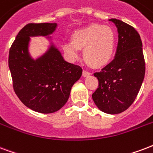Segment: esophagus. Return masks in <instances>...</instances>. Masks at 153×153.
I'll list each match as a JSON object with an SVG mask.
<instances>
[{"instance_id":"esophagus-1","label":"esophagus","mask_w":153,"mask_h":153,"mask_svg":"<svg viewBox=\"0 0 153 153\" xmlns=\"http://www.w3.org/2000/svg\"><path fill=\"white\" fill-rule=\"evenodd\" d=\"M82 74H83V76H89L91 73L89 72V71H87V70H83V72H82Z\"/></svg>"}]
</instances>
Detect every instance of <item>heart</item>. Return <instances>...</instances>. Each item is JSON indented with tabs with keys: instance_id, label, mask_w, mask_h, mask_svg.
Masks as SVG:
<instances>
[{
	"instance_id": "1",
	"label": "heart",
	"mask_w": 153,
	"mask_h": 153,
	"mask_svg": "<svg viewBox=\"0 0 153 153\" xmlns=\"http://www.w3.org/2000/svg\"><path fill=\"white\" fill-rule=\"evenodd\" d=\"M116 37L110 26L94 24L72 34V41L64 42L63 49L73 59L79 56V49H84L87 63L93 67H102L111 61L115 50Z\"/></svg>"
}]
</instances>
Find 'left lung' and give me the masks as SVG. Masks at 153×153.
<instances>
[{
    "instance_id": "left-lung-1",
    "label": "left lung",
    "mask_w": 153,
    "mask_h": 153,
    "mask_svg": "<svg viewBox=\"0 0 153 153\" xmlns=\"http://www.w3.org/2000/svg\"><path fill=\"white\" fill-rule=\"evenodd\" d=\"M119 33L114 59L94 75L98 88L92 94L94 103L106 114L126 111L134 102L145 74V62L140 36L135 29L123 21L111 18Z\"/></svg>"
}]
</instances>
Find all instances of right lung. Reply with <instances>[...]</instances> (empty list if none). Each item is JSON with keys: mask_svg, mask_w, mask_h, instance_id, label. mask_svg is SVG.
<instances>
[{"mask_svg": "<svg viewBox=\"0 0 153 153\" xmlns=\"http://www.w3.org/2000/svg\"><path fill=\"white\" fill-rule=\"evenodd\" d=\"M56 27V23L27 24L19 31L9 53L15 94L26 106L42 114L61 109L82 74V68L65 61L53 43L38 59H32L29 53L30 37L48 36Z\"/></svg>", "mask_w": 153, "mask_h": 153, "instance_id": "add662e5", "label": "right lung"}]
</instances>
